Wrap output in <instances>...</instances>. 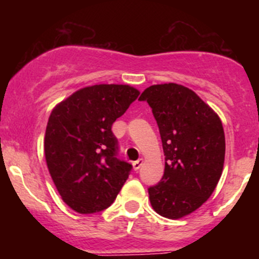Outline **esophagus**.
<instances>
[{
    "mask_svg": "<svg viewBox=\"0 0 259 259\" xmlns=\"http://www.w3.org/2000/svg\"><path fill=\"white\" fill-rule=\"evenodd\" d=\"M142 165H143V160H142V158H140V160H137V161H135V162H132V167H133V170H135V171L140 170L141 166H142Z\"/></svg>",
    "mask_w": 259,
    "mask_h": 259,
    "instance_id": "esophagus-1",
    "label": "esophagus"
}]
</instances>
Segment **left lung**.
<instances>
[{"mask_svg":"<svg viewBox=\"0 0 259 259\" xmlns=\"http://www.w3.org/2000/svg\"><path fill=\"white\" fill-rule=\"evenodd\" d=\"M165 153L162 180L148 189L153 210L180 219L200 208L223 172L225 136L219 116L191 89L176 83L146 88Z\"/></svg>","mask_w":259,"mask_h":259,"instance_id":"8db88e82","label":"left lung"}]
</instances>
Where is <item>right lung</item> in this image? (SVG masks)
<instances>
[{"mask_svg":"<svg viewBox=\"0 0 259 259\" xmlns=\"http://www.w3.org/2000/svg\"><path fill=\"white\" fill-rule=\"evenodd\" d=\"M138 94L126 84H96L51 111L44 138L46 165L64 203L76 213L107 209L128 179L132 166L117 158L112 124Z\"/></svg>","mask_w":259,"mask_h":259,"instance_id":"obj_1","label":"right lung"}]
</instances>
